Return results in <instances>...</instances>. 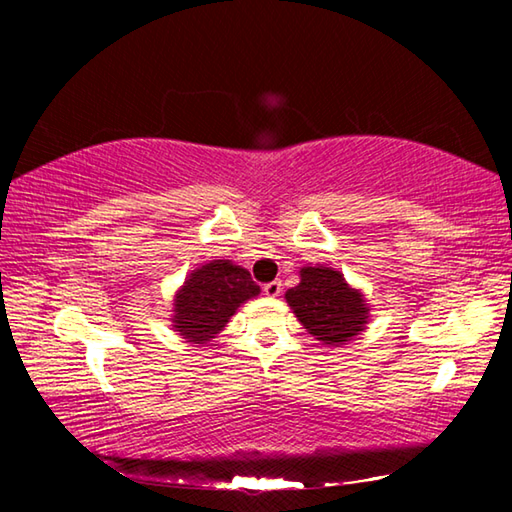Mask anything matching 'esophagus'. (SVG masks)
I'll use <instances>...</instances> for the list:
<instances>
[{"label": "esophagus", "instance_id": "obj_1", "mask_svg": "<svg viewBox=\"0 0 512 512\" xmlns=\"http://www.w3.org/2000/svg\"><path fill=\"white\" fill-rule=\"evenodd\" d=\"M282 293V282L280 280H273V282H268V284H264V296H268V298H277Z\"/></svg>", "mask_w": 512, "mask_h": 512}]
</instances>
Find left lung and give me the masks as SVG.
<instances>
[{
	"label": "left lung",
	"instance_id": "1",
	"mask_svg": "<svg viewBox=\"0 0 512 512\" xmlns=\"http://www.w3.org/2000/svg\"><path fill=\"white\" fill-rule=\"evenodd\" d=\"M300 325L323 345H345L366 329L370 305L332 266H302L298 287L284 293Z\"/></svg>",
	"mask_w": 512,
	"mask_h": 512
}]
</instances>
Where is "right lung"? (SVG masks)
Masks as SVG:
<instances>
[{
	"instance_id": "right-lung-1",
	"label": "right lung",
	"mask_w": 512,
	"mask_h": 512,
	"mask_svg": "<svg viewBox=\"0 0 512 512\" xmlns=\"http://www.w3.org/2000/svg\"><path fill=\"white\" fill-rule=\"evenodd\" d=\"M255 296H259V287L250 280L246 268L230 259H212L194 268L173 296V332L187 343H210L237 309Z\"/></svg>"
}]
</instances>
